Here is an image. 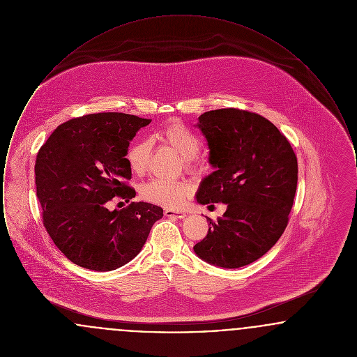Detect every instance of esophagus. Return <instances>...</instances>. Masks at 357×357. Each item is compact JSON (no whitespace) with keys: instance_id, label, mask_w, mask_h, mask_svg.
Segmentation results:
<instances>
[{"instance_id":"esophagus-1","label":"esophagus","mask_w":357,"mask_h":357,"mask_svg":"<svg viewBox=\"0 0 357 357\" xmlns=\"http://www.w3.org/2000/svg\"><path fill=\"white\" fill-rule=\"evenodd\" d=\"M165 215L171 217V218H185L186 213L181 211V210H175V208H166L165 210Z\"/></svg>"}]
</instances>
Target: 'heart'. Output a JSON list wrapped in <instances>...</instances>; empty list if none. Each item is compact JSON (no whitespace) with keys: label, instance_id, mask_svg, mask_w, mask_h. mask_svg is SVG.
<instances>
[{"label":"heart","instance_id":"b5f03b06","mask_svg":"<svg viewBox=\"0 0 357 357\" xmlns=\"http://www.w3.org/2000/svg\"><path fill=\"white\" fill-rule=\"evenodd\" d=\"M158 139L185 158L187 169L194 166V156L199 153L201 142L199 137L188 130L183 123L172 121L167 124L158 132ZM127 160L134 172H143L149 163V144L143 140H137L131 144L127 153ZM188 192L190 186L181 181L171 182L165 179H153L142 187V197L146 201L165 207L181 206Z\"/></svg>","mask_w":357,"mask_h":357}]
</instances>
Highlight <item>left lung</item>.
Here are the masks:
<instances>
[{
  "instance_id": "1",
  "label": "left lung",
  "mask_w": 357,
  "mask_h": 357,
  "mask_svg": "<svg viewBox=\"0 0 357 357\" xmlns=\"http://www.w3.org/2000/svg\"><path fill=\"white\" fill-rule=\"evenodd\" d=\"M215 169L201 182L197 202L226 204L194 246L206 262L236 269L268 253L282 236L297 188V156L288 139L264 116L222 108L204 112L197 123Z\"/></svg>"
}]
</instances>
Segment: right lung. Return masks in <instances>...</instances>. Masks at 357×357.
<instances>
[{
    "label": "right lung",
    "mask_w": 357,
    "mask_h": 357,
    "mask_svg": "<svg viewBox=\"0 0 357 357\" xmlns=\"http://www.w3.org/2000/svg\"><path fill=\"white\" fill-rule=\"evenodd\" d=\"M151 123L120 112L91 114L60 124L36 158V192L44 226L70 262L109 272L140 253L163 208L131 202L121 210L108 204L135 198L127 185L126 158L136 132Z\"/></svg>",
    "instance_id": "obj_1"
}]
</instances>
